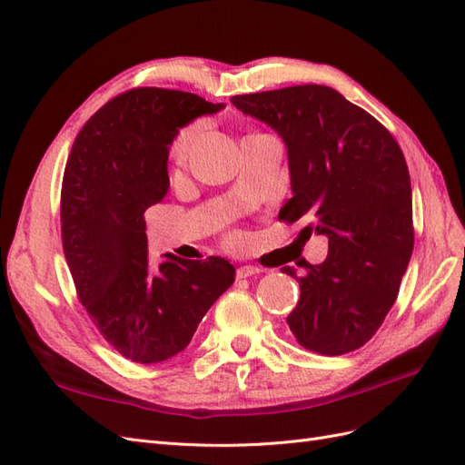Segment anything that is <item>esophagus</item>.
Instances as JSON below:
<instances>
[{"instance_id":"esophagus-1","label":"esophagus","mask_w":465,"mask_h":465,"mask_svg":"<svg viewBox=\"0 0 465 465\" xmlns=\"http://www.w3.org/2000/svg\"><path fill=\"white\" fill-rule=\"evenodd\" d=\"M262 270H258V267L254 265H241L236 270V279H246V277H252V275H258Z\"/></svg>"}]
</instances>
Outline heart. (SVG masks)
<instances>
[{
  "instance_id": "obj_1",
  "label": "heart",
  "mask_w": 465,
  "mask_h": 465,
  "mask_svg": "<svg viewBox=\"0 0 465 465\" xmlns=\"http://www.w3.org/2000/svg\"><path fill=\"white\" fill-rule=\"evenodd\" d=\"M193 137H195V125H188V128L178 132V135L174 137V142L171 145V161L174 164H182L186 161Z\"/></svg>"
}]
</instances>
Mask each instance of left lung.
I'll return each instance as SVG.
<instances>
[{
    "label": "left lung",
    "mask_w": 465,
    "mask_h": 465,
    "mask_svg": "<svg viewBox=\"0 0 465 465\" xmlns=\"http://www.w3.org/2000/svg\"><path fill=\"white\" fill-rule=\"evenodd\" d=\"M231 103L285 142L292 198L279 221H311L328 258L297 275L287 316L297 341L320 355L367 343L400 292L413 252L411 180L391 134L367 110L323 85L236 94Z\"/></svg>",
    "instance_id": "left-lung-1"
}]
</instances>
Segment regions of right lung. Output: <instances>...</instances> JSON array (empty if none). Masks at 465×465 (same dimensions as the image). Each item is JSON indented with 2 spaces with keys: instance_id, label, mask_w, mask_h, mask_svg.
Returning a JSON list of instances; mask_svg holds the SVG:
<instances>
[{
  "instance_id": "obj_1",
  "label": "right lung",
  "mask_w": 465,
  "mask_h": 465,
  "mask_svg": "<svg viewBox=\"0 0 465 465\" xmlns=\"http://www.w3.org/2000/svg\"><path fill=\"white\" fill-rule=\"evenodd\" d=\"M224 104L171 89L125 91L77 134L62 182V242L81 304L104 340L142 364L178 355L234 281L211 256H147L145 209L168 192V149L180 128Z\"/></svg>"
}]
</instances>
